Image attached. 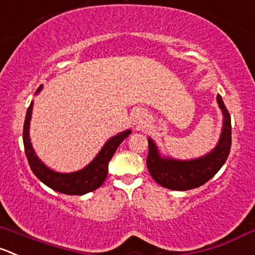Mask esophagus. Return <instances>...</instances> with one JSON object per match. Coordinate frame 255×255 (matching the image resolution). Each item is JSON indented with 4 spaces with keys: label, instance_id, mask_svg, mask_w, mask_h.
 <instances>
[{
    "label": "esophagus",
    "instance_id": "34e87169",
    "mask_svg": "<svg viewBox=\"0 0 255 255\" xmlns=\"http://www.w3.org/2000/svg\"><path fill=\"white\" fill-rule=\"evenodd\" d=\"M133 120H134L135 126H137V127H140V126L144 123V120H145V112H144V111H143V110L135 111L134 118H133Z\"/></svg>",
    "mask_w": 255,
    "mask_h": 255
}]
</instances>
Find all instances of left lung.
I'll use <instances>...</instances> for the list:
<instances>
[{"label": "left lung", "instance_id": "8db88e82", "mask_svg": "<svg viewBox=\"0 0 255 255\" xmlns=\"http://www.w3.org/2000/svg\"><path fill=\"white\" fill-rule=\"evenodd\" d=\"M217 101L224 116L223 129L218 144L209 154L192 160L168 159L160 157L153 140L150 138L148 139L147 167L158 184L172 190L198 188L213 178L226 163L232 145L231 115L219 95L217 96Z\"/></svg>", "mask_w": 255, "mask_h": 255}]
</instances>
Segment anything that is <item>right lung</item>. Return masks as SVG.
<instances>
[{
	"instance_id": "right-lung-1",
	"label": "right lung",
	"mask_w": 255,
	"mask_h": 255,
	"mask_svg": "<svg viewBox=\"0 0 255 255\" xmlns=\"http://www.w3.org/2000/svg\"><path fill=\"white\" fill-rule=\"evenodd\" d=\"M42 90V86H39L36 93ZM32 106L31 102L28 110L26 113V120L23 125V145L24 152H26L27 160L31 167L32 172L34 173L37 178L41 182H43L47 187L52 188L56 192L63 194H70V196H82V194L90 193L92 190H96L103 184L108 174V163L112 159L113 154L117 150L118 145L130 134V130L120 133L111 138L101 152L98 153L97 157L90 163L86 168L78 170L75 173H58L47 168L41 160L37 158L33 148H32L31 139H29V121H31L32 115Z\"/></svg>"
}]
</instances>
